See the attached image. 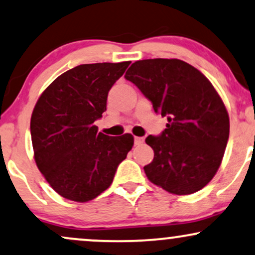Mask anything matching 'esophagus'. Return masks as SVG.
<instances>
[{"label":"esophagus","instance_id":"1","mask_svg":"<svg viewBox=\"0 0 255 255\" xmlns=\"http://www.w3.org/2000/svg\"><path fill=\"white\" fill-rule=\"evenodd\" d=\"M143 141H145V137H143V136H135V137H134V143H135V145H141V143H143Z\"/></svg>","mask_w":255,"mask_h":255}]
</instances>
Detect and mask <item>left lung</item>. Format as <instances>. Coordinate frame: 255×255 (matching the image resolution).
Wrapping results in <instances>:
<instances>
[{"label": "left lung", "mask_w": 255, "mask_h": 255, "mask_svg": "<svg viewBox=\"0 0 255 255\" xmlns=\"http://www.w3.org/2000/svg\"><path fill=\"white\" fill-rule=\"evenodd\" d=\"M125 78L136 85L168 124L146 143L154 151L143 167L153 184L174 195H190L213 179L229 137V116L215 88L201 71L179 59H145Z\"/></svg>", "instance_id": "left-lung-1"}]
</instances>
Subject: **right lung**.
Masks as SVG:
<instances>
[{"label":"right lung","instance_id":"obj_1","mask_svg":"<svg viewBox=\"0 0 255 255\" xmlns=\"http://www.w3.org/2000/svg\"><path fill=\"white\" fill-rule=\"evenodd\" d=\"M130 61L83 64L64 72L39 97L30 135L36 166L52 189L75 202L96 198L113 183L134 143L131 134L109 136L95 121Z\"/></svg>","mask_w":255,"mask_h":255}]
</instances>
